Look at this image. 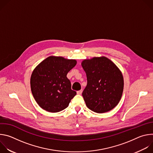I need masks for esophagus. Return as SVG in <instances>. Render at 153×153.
Returning a JSON list of instances; mask_svg holds the SVG:
<instances>
[{"label": "esophagus", "mask_w": 153, "mask_h": 153, "mask_svg": "<svg viewBox=\"0 0 153 153\" xmlns=\"http://www.w3.org/2000/svg\"><path fill=\"white\" fill-rule=\"evenodd\" d=\"M82 90H79V91H77V94H82Z\"/></svg>", "instance_id": "esophagus-1"}]
</instances>
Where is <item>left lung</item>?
<instances>
[{
	"label": "left lung",
	"instance_id": "left-lung-1",
	"mask_svg": "<svg viewBox=\"0 0 153 153\" xmlns=\"http://www.w3.org/2000/svg\"><path fill=\"white\" fill-rule=\"evenodd\" d=\"M87 85L82 93L86 106L97 113L111 111L122 97L123 77L116 65L108 58L94 57L82 61Z\"/></svg>",
	"mask_w": 153,
	"mask_h": 153
}]
</instances>
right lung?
<instances>
[{
    "label": "right lung",
    "mask_w": 153,
    "mask_h": 153,
    "mask_svg": "<svg viewBox=\"0 0 153 153\" xmlns=\"http://www.w3.org/2000/svg\"><path fill=\"white\" fill-rule=\"evenodd\" d=\"M76 63L75 59L51 56L34 68L30 79L31 90L36 102L43 110L57 113L68 106L76 92L71 90L67 75Z\"/></svg>",
    "instance_id": "add662e5"
}]
</instances>
